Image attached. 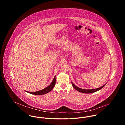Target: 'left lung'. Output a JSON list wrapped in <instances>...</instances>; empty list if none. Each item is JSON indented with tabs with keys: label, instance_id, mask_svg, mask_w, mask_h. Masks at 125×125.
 Wrapping results in <instances>:
<instances>
[{
	"label": "left lung",
	"instance_id": "8db88e82",
	"mask_svg": "<svg viewBox=\"0 0 125 125\" xmlns=\"http://www.w3.org/2000/svg\"><path fill=\"white\" fill-rule=\"evenodd\" d=\"M72 85H73V87L75 89H76L77 91H78L79 92H81V93H85V94H90V93H93L96 92L101 90V88H102L106 85V84H105L104 85H103V86H101L100 87H99V88H95V89H92V90H84V89L80 88L77 87L72 82Z\"/></svg>",
	"mask_w": 125,
	"mask_h": 125
}]
</instances>
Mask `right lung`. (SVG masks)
Segmentation results:
<instances>
[{
  "instance_id": "obj_1",
  "label": "right lung",
  "mask_w": 125,
  "mask_h": 125,
  "mask_svg": "<svg viewBox=\"0 0 125 125\" xmlns=\"http://www.w3.org/2000/svg\"><path fill=\"white\" fill-rule=\"evenodd\" d=\"M56 83V79H55V76L53 79V81L52 82V83H51V84L47 87L44 88L43 90H41V91H39L38 92H27L28 93H30L31 94H32L34 95H43L44 94H47L48 93H49V92H50L53 88L54 87L55 84Z\"/></svg>"
}]
</instances>
